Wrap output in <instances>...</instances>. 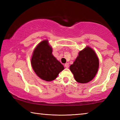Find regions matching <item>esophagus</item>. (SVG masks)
<instances>
[{"label": "esophagus", "mask_w": 120, "mask_h": 120, "mask_svg": "<svg viewBox=\"0 0 120 120\" xmlns=\"http://www.w3.org/2000/svg\"><path fill=\"white\" fill-rule=\"evenodd\" d=\"M64 67L66 68H68L69 67V64H68V63H66V64H64Z\"/></svg>", "instance_id": "34e87169"}]
</instances>
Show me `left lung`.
Returning a JSON list of instances; mask_svg holds the SVG:
<instances>
[{
    "label": "left lung",
    "mask_w": 120,
    "mask_h": 120,
    "mask_svg": "<svg viewBox=\"0 0 120 120\" xmlns=\"http://www.w3.org/2000/svg\"><path fill=\"white\" fill-rule=\"evenodd\" d=\"M98 67V59L95 51L86 47L79 53L74 64L70 66V69L77 82L85 84L94 78Z\"/></svg>",
    "instance_id": "obj_1"
}]
</instances>
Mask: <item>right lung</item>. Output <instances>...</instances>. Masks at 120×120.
<instances>
[{"label": "right lung", "mask_w": 120, "mask_h": 120, "mask_svg": "<svg viewBox=\"0 0 120 120\" xmlns=\"http://www.w3.org/2000/svg\"><path fill=\"white\" fill-rule=\"evenodd\" d=\"M52 48L44 40L38 44L33 51L31 64L36 74L48 82L53 80L64 69V67L52 54Z\"/></svg>", "instance_id": "add662e5"}]
</instances>
